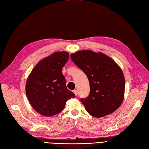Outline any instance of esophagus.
Returning a JSON list of instances; mask_svg holds the SVG:
<instances>
[{"mask_svg": "<svg viewBox=\"0 0 149 149\" xmlns=\"http://www.w3.org/2000/svg\"><path fill=\"white\" fill-rule=\"evenodd\" d=\"M73 92H74V93L75 94L76 96L78 95V90H74V91H73Z\"/></svg>", "mask_w": 149, "mask_h": 149, "instance_id": "1", "label": "esophagus"}]
</instances>
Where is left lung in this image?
I'll list each match as a JSON object with an SVG mask.
<instances>
[{
	"instance_id": "left-lung-1",
	"label": "left lung",
	"mask_w": 149,
	"mask_h": 149,
	"mask_svg": "<svg viewBox=\"0 0 149 149\" xmlns=\"http://www.w3.org/2000/svg\"><path fill=\"white\" fill-rule=\"evenodd\" d=\"M71 58L85 72L90 84V93L81 103L90 114L101 118L114 112L124 99L125 80L115 61L102 53L81 50Z\"/></svg>"
}]
</instances>
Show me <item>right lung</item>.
<instances>
[{"instance_id": "obj_1", "label": "right lung", "mask_w": 149, "mask_h": 149, "mask_svg": "<svg viewBox=\"0 0 149 149\" xmlns=\"http://www.w3.org/2000/svg\"><path fill=\"white\" fill-rule=\"evenodd\" d=\"M69 59L66 52H57L40 61L27 79L26 93L34 109L45 116L62 111L66 101L75 97L66 87L63 68Z\"/></svg>"}]
</instances>
